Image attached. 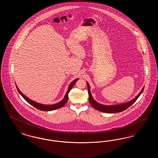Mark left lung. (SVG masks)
Segmentation results:
<instances>
[{"label": "left lung", "instance_id": "obj_1", "mask_svg": "<svg viewBox=\"0 0 158 158\" xmlns=\"http://www.w3.org/2000/svg\"><path fill=\"white\" fill-rule=\"evenodd\" d=\"M87 85H88V94H89V101L90 105H92L95 109L97 110L98 111L106 113H120L126 110L128 107H130L131 105H133L135 102V101L140 97V95H141V94L143 92L144 90V88H143L142 90H141V92L139 94V95L131 101H129L120 105H104L99 104L94 99L90 94L89 85L88 82H87Z\"/></svg>", "mask_w": 158, "mask_h": 158}]
</instances>
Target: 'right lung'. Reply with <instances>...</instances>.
<instances>
[{
  "mask_svg": "<svg viewBox=\"0 0 158 158\" xmlns=\"http://www.w3.org/2000/svg\"><path fill=\"white\" fill-rule=\"evenodd\" d=\"M79 79H76L75 80H74L71 83L69 86V89H68V91L64 96V98H63V99L60 101V102L57 103V104H54V105H43V104H39V103H37L32 100L30 99L29 98H27V97H25L23 93L19 90V89L18 88V87L16 86L17 88V90L19 92V93L21 95V96L23 97V98L25 99V100L28 102L29 104H30L31 105H32L33 106H34L35 108H36L38 110H41V111H52V110H57V109H59L61 107H63L64 105L66 104V103L67 102L68 100V94H69V92L70 91V90L72 89V88L73 87L74 85L75 84V83L76 82V81L78 80Z\"/></svg>",
  "mask_w": 158,
  "mask_h": 158,
  "instance_id": "add662e5",
  "label": "right lung"
}]
</instances>
